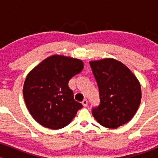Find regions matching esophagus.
<instances>
[{"label": "esophagus", "mask_w": 158, "mask_h": 158, "mask_svg": "<svg viewBox=\"0 0 158 158\" xmlns=\"http://www.w3.org/2000/svg\"><path fill=\"white\" fill-rule=\"evenodd\" d=\"M82 105H83V106L84 107H87V106H88V100H87V99H84V100L82 101Z\"/></svg>", "instance_id": "esophagus-1"}]
</instances>
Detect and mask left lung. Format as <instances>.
Instances as JSON below:
<instances>
[{"mask_svg": "<svg viewBox=\"0 0 158 158\" xmlns=\"http://www.w3.org/2000/svg\"><path fill=\"white\" fill-rule=\"evenodd\" d=\"M99 88V105L92 109L101 126L117 128L132 119L141 101L138 79L125 64L108 58L90 61Z\"/></svg>", "mask_w": 158, "mask_h": 158, "instance_id": "8db88e82", "label": "left lung"}]
</instances>
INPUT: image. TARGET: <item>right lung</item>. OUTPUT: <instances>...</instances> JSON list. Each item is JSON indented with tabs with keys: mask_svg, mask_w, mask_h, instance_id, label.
<instances>
[{
	"mask_svg": "<svg viewBox=\"0 0 158 158\" xmlns=\"http://www.w3.org/2000/svg\"><path fill=\"white\" fill-rule=\"evenodd\" d=\"M83 68L80 59L53 55L28 73L23 95L27 109L36 122L45 128L59 129L73 120L82 105L74 100L68 82Z\"/></svg>",
	"mask_w": 158,
	"mask_h": 158,
	"instance_id": "add662e5",
	"label": "right lung"
}]
</instances>
